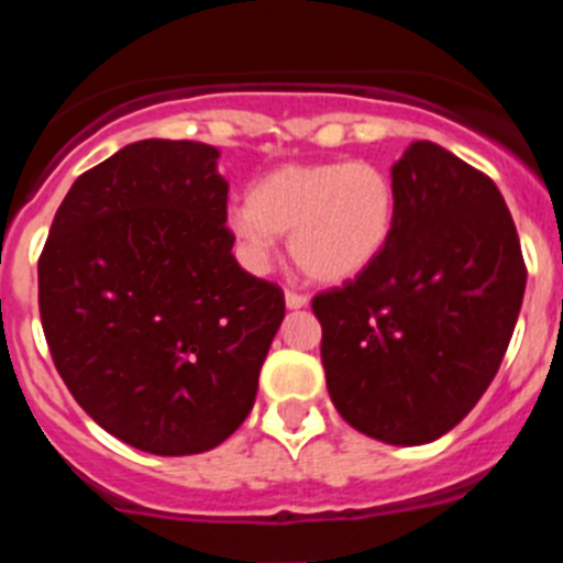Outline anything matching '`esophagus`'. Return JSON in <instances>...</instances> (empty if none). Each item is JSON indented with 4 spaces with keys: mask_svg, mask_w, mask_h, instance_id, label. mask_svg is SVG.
<instances>
[{
    "mask_svg": "<svg viewBox=\"0 0 563 563\" xmlns=\"http://www.w3.org/2000/svg\"><path fill=\"white\" fill-rule=\"evenodd\" d=\"M285 305H287V310H301V307H307V296L287 290L285 292Z\"/></svg>",
    "mask_w": 563,
    "mask_h": 563,
    "instance_id": "obj_1",
    "label": "esophagus"
}]
</instances>
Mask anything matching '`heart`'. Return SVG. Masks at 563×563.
<instances>
[{"instance_id":"b5f03b06","label":"heart","mask_w":563,"mask_h":563,"mask_svg":"<svg viewBox=\"0 0 563 563\" xmlns=\"http://www.w3.org/2000/svg\"><path fill=\"white\" fill-rule=\"evenodd\" d=\"M225 225L253 267H265L278 233H290L298 271L321 285H346L389 247L397 191L375 163H287L258 177L247 202L228 208Z\"/></svg>"}]
</instances>
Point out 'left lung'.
<instances>
[{
	"label": "left lung",
	"mask_w": 563,
	"mask_h": 563,
	"mask_svg": "<svg viewBox=\"0 0 563 563\" xmlns=\"http://www.w3.org/2000/svg\"><path fill=\"white\" fill-rule=\"evenodd\" d=\"M397 225L375 267L312 298L338 415L426 445L474 409L514 335L527 271L490 177L431 141L391 166Z\"/></svg>",
	"instance_id": "left-lung-1"
}]
</instances>
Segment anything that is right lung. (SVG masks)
<instances>
[{
    "label": "right lung",
    "mask_w": 563,
    "mask_h": 563,
    "mask_svg": "<svg viewBox=\"0 0 563 563\" xmlns=\"http://www.w3.org/2000/svg\"><path fill=\"white\" fill-rule=\"evenodd\" d=\"M217 161L208 143H129L73 183L38 258L58 375L103 431L146 454L225 442L285 318V292L233 258Z\"/></svg>",
    "instance_id": "add662e5"
}]
</instances>
